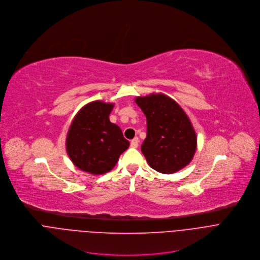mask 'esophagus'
Wrapping results in <instances>:
<instances>
[{
  "label": "esophagus",
  "instance_id": "esophagus-1",
  "mask_svg": "<svg viewBox=\"0 0 260 260\" xmlns=\"http://www.w3.org/2000/svg\"><path fill=\"white\" fill-rule=\"evenodd\" d=\"M138 143H139V139H138V137H135V138H133V139L131 140L130 145H131V147L136 148V147L138 146Z\"/></svg>",
  "mask_w": 260,
  "mask_h": 260
}]
</instances>
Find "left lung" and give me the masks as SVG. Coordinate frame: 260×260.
I'll return each instance as SVG.
<instances>
[{
  "instance_id": "8db88e82",
  "label": "left lung",
  "mask_w": 260,
  "mask_h": 260,
  "mask_svg": "<svg viewBox=\"0 0 260 260\" xmlns=\"http://www.w3.org/2000/svg\"><path fill=\"white\" fill-rule=\"evenodd\" d=\"M135 102L146 117L141 151L148 165L164 174L187 166L197 149V134L181 107L163 93L136 97Z\"/></svg>"
}]
</instances>
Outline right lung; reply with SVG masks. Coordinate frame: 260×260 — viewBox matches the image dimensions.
<instances>
[{
  "instance_id": "add662e5",
  "label": "right lung",
  "mask_w": 260,
  "mask_h": 260,
  "mask_svg": "<svg viewBox=\"0 0 260 260\" xmlns=\"http://www.w3.org/2000/svg\"><path fill=\"white\" fill-rule=\"evenodd\" d=\"M114 103L100 100L84 106L75 116L66 140L71 161L94 175L110 172L129 147L121 128L110 121Z\"/></svg>"
}]
</instances>
